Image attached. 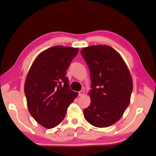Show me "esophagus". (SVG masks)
<instances>
[{"instance_id":"esophagus-1","label":"esophagus","mask_w":156,"mask_h":156,"mask_svg":"<svg viewBox=\"0 0 156 156\" xmlns=\"http://www.w3.org/2000/svg\"><path fill=\"white\" fill-rule=\"evenodd\" d=\"M84 90H81V91L79 92V96H83L84 95Z\"/></svg>"}]
</instances>
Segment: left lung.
I'll return each mask as SVG.
<instances>
[{
	"instance_id": "1",
	"label": "left lung",
	"mask_w": 156,
	"mask_h": 156,
	"mask_svg": "<svg viewBox=\"0 0 156 156\" xmlns=\"http://www.w3.org/2000/svg\"><path fill=\"white\" fill-rule=\"evenodd\" d=\"M81 54L92 83L88 93L91 103L83 111L84 119L95 127H108L121 119L129 105L133 91L129 71L120 55L110 46H89Z\"/></svg>"
}]
</instances>
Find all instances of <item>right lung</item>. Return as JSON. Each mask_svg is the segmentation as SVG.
<instances>
[{"label": "right lung", "instance_id": "add662e5", "mask_svg": "<svg viewBox=\"0 0 156 156\" xmlns=\"http://www.w3.org/2000/svg\"><path fill=\"white\" fill-rule=\"evenodd\" d=\"M78 48L56 45L37 56L28 72L25 94L31 116L45 128L64 120L71 103L78 95L69 88L66 71Z\"/></svg>", "mask_w": 156, "mask_h": 156}]
</instances>
